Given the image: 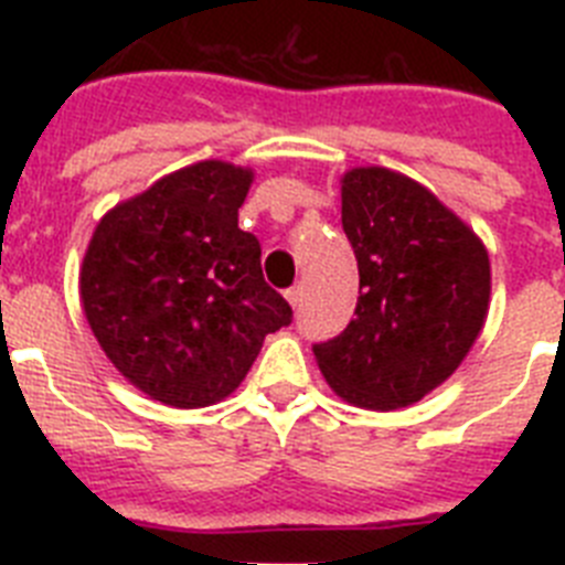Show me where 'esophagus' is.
<instances>
[{
	"label": "esophagus",
	"mask_w": 565,
	"mask_h": 565,
	"mask_svg": "<svg viewBox=\"0 0 565 565\" xmlns=\"http://www.w3.org/2000/svg\"><path fill=\"white\" fill-rule=\"evenodd\" d=\"M286 299H288V302H291L294 308H299V306H302V299H306V286H302V282H297V286H294V288H288Z\"/></svg>",
	"instance_id": "34e87169"
}]
</instances>
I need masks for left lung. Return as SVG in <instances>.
I'll return each instance as SVG.
<instances>
[{"label": "left lung", "instance_id": "left-lung-1", "mask_svg": "<svg viewBox=\"0 0 565 565\" xmlns=\"http://www.w3.org/2000/svg\"><path fill=\"white\" fill-rule=\"evenodd\" d=\"M342 228L359 266L356 319L313 356L339 398L398 411L476 344L492 291L487 246L430 189L384 167L342 174Z\"/></svg>", "mask_w": 565, "mask_h": 565}]
</instances>
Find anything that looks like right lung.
Segmentation results:
<instances>
[{
	"label": "right lung",
	"instance_id": "add662e5",
	"mask_svg": "<svg viewBox=\"0 0 565 565\" xmlns=\"http://www.w3.org/2000/svg\"><path fill=\"white\" fill-rule=\"evenodd\" d=\"M254 172L201 161L109 209L84 252L78 291L102 351L129 384L169 407L223 402L291 306L237 226Z\"/></svg>",
	"mask_w": 565,
	"mask_h": 565
}]
</instances>
